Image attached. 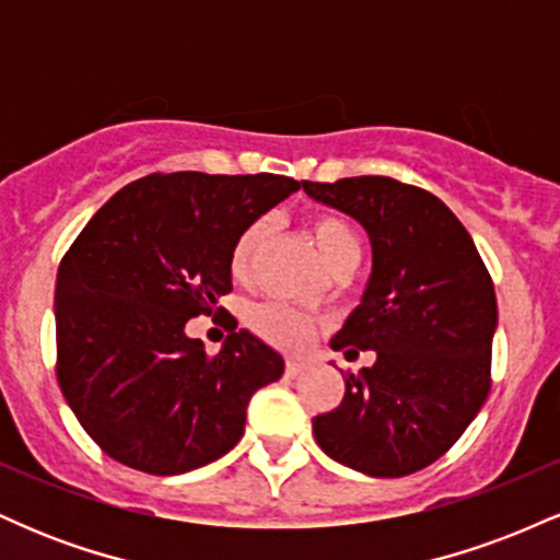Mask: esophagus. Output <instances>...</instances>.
Returning <instances> with one entry per match:
<instances>
[{"instance_id": "obj_1", "label": "esophagus", "mask_w": 560, "mask_h": 560, "mask_svg": "<svg viewBox=\"0 0 560 560\" xmlns=\"http://www.w3.org/2000/svg\"><path fill=\"white\" fill-rule=\"evenodd\" d=\"M302 374H305V363H300V361H289L287 363V376L289 378H298Z\"/></svg>"}]
</instances>
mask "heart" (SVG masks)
Returning a JSON list of instances; mask_svg holds the SVG:
<instances>
[{
    "mask_svg": "<svg viewBox=\"0 0 560 560\" xmlns=\"http://www.w3.org/2000/svg\"><path fill=\"white\" fill-rule=\"evenodd\" d=\"M307 229H311V240L318 247L320 258H324L331 273L355 271V266L361 262V240H358L355 229L345 218L329 213L313 215ZM268 231H271V223L260 218V221H253L236 236L229 260L234 279L244 281L253 273L255 260H258L262 244L268 240ZM247 320L258 337L281 347V350H302V347L311 345L313 334H316V320L307 316V313L294 311L289 305H279V302L255 305Z\"/></svg>",
    "mask_w": 560,
    "mask_h": 560,
    "instance_id": "b5f03b06",
    "label": "heart"
}]
</instances>
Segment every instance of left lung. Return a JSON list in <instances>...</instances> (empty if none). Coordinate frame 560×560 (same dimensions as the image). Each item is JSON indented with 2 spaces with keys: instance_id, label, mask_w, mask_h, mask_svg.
Segmentation results:
<instances>
[{
  "instance_id": "obj_1",
  "label": "left lung",
  "mask_w": 560,
  "mask_h": 560,
  "mask_svg": "<svg viewBox=\"0 0 560 560\" xmlns=\"http://www.w3.org/2000/svg\"><path fill=\"white\" fill-rule=\"evenodd\" d=\"M365 229L374 268L334 350L376 363L313 419L318 447L369 477H408L447 453L490 395L498 302L471 234L432 191L387 176L302 182Z\"/></svg>"
}]
</instances>
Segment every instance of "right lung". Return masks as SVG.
I'll use <instances>...</instances> for the list:
<instances>
[{
    "label": "right lung",
    "mask_w": 560,
    "mask_h": 560,
    "mask_svg": "<svg viewBox=\"0 0 560 560\" xmlns=\"http://www.w3.org/2000/svg\"><path fill=\"white\" fill-rule=\"evenodd\" d=\"M298 189L273 173H152L70 244L55 289L57 382L118 464L173 477L242 440L249 397L281 378L284 358L236 320L210 358L186 320L231 292L236 236Z\"/></svg>",
    "instance_id": "obj_1"
}]
</instances>
